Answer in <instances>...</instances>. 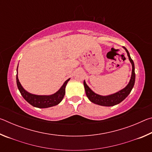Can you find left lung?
I'll list each match as a JSON object with an SVG mask.
<instances>
[{"mask_svg": "<svg viewBox=\"0 0 152 152\" xmlns=\"http://www.w3.org/2000/svg\"><path fill=\"white\" fill-rule=\"evenodd\" d=\"M123 48L125 49L126 52H127L129 60L130 62L132 63V73L129 82V84L125 88L122 89L121 91L116 92V93L109 95V96H101V95L94 93L86 84V82L84 80V88H85L86 96L88 98L90 101L92 102H93V103L105 107L114 106V105H116L120 103L121 102H122L129 94L131 91H132L133 87L134 86L135 80L134 63H133V61L130 57L129 53L128 50L125 47H123Z\"/></svg>", "mask_w": 152, "mask_h": 152, "instance_id": "left-lung-1", "label": "left lung"}]
</instances>
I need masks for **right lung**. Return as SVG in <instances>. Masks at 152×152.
<instances>
[{
    "label": "right lung",
    "mask_w": 152,
    "mask_h": 152,
    "mask_svg": "<svg viewBox=\"0 0 152 152\" xmlns=\"http://www.w3.org/2000/svg\"><path fill=\"white\" fill-rule=\"evenodd\" d=\"M69 80H70V78L67 80L63 85L61 86L60 90L54 94L48 95V96H47V95H35L29 93L23 88L19 80V78H18L17 74V84L20 94H21L25 101L29 102L30 104H31L32 106L37 108H48L56 106V105L60 103L62 101L64 95H65L66 86Z\"/></svg>",
    "instance_id": "right-lung-1"
}]
</instances>
